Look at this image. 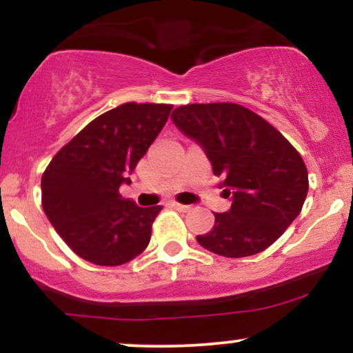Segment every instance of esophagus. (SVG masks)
I'll list each match as a JSON object with an SVG mask.
<instances>
[{
    "label": "esophagus",
    "mask_w": 353,
    "mask_h": 353,
    "mask_svg": "<svg viewBox=\"0 0 353 353\" xmlns=\"http://www.w3.org/2000/svg\"><path fill=\"white\" fill-rule=\"evenodd\" d=\"M172 208H176L177 210H181V212H185V210H189V205H184V204H179V202H171Z\"/></svg>",
    "instance_id": "obj_1"
}]
</instances>
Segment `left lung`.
I'll return each instance as SVG.
<instances>
[{
	"instance_id": "left-lung-1",
	"label": "left lung",
	"mask_w": 353,
	"mask_h": 353,
	"mask_svg": "<svg viewBox=\"0 0 353 353\" xmlns=\"http://www.w3.org/2000/svg\"><path fill=\"white\" fill-rule=\"evenodd\" d=\"M176 128L197 143L230 197L197 242L224 257H247L272 245L301 214L309 176L301 154L274 125L232 103L174 109Z\"/></svg>"
}]
</instances>
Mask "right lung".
I'll return each instance as SVG.
<instances>
[{
    "instance_id": "obj_1",
    "label": "right lung",
    "mask_w": 353,
    "mask_h": 353,
    "mask_svg": "<svg viewBox=\"0 0 353 353\" xmlns=\"http://www.w3.org/2000/svg\"><path fill=\"white\" fill-rule=\"evenodd\" d=\"M169 104L125 103L91 121L52 157L43 174V210L84 261L121 265L151 241L161 205L121 197L129 174L168 121Z\"/></svg>"
}]
</instances>
